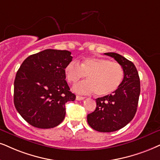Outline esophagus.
<instances>
[{"instance_id": "esophagus-1", "label": "esophagus", "mask_w": 160, "mask_h": 160, "mask_svg": "<svg viewBox=\"0 0 160 160\" xmlns=\"http://www.w3.org/2000/svg\"><path fill=\"white\" fill-rule=\"evenodd\" d=\"M84 99H85L84 97L79 96V95H77V96H76V100H84Z\"/></svg>"}]
</instances>
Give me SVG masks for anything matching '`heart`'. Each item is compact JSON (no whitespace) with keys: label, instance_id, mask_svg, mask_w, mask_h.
I'll return each mask as SVG.
<instances>
[{"label":"heart","instance_id":"obj_1","mask_svg":"<svg viewBox=\"0 0 160 160\" xmlns=\"http://www.w3.org/2000/svg\"><path fill=\"white\" fill-rule=\"evenodd\" d=\"M64 72L70 83H76L86 75L88 80L74 86V92L83 94L95 92L99 97L115 92L124 78V69L121 64L103 58H87L80 64L72 60L66 66Z\"/></svg>","mask_w":160,"mask_h":160}]
</instances>
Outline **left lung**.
<instances>
[{
  "label": "left lung",
  "mask_w": 160,
  "mask_h": 160,
  "mask_svg": "<svg viewBox=\"0 0 160 160\" xmlns=\"http://www.w3.org/2000/svg\"><path fill=\"white\" fill-rule=\"evenodd\" d=\"M105 54L121 64L124 69V78L120 86L112 94L96 99V109L88 114L87 121L94 130L112 132L125 127L134 118L140 94V81L132 62L114 52Z\"/></svg>",
  "instance_id": "8db88e82"
}]
</instances>
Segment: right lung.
<instances>
[{
	"mask_svg": "<svg viewBox=\"0 0 160 160\" xmlns=\"http://www.w3.org/2000/svg\"><path fill=\"white\" fill-rule=\"evenodd\" d=\"M66 50L46 49L23 62L14 82V104L32 126L52 128L62 122L65 105L75 100L70 92L64 69L72 60Z\"/></svg>",
	"mask_w": 160,
	"mask_h": 160,
	"instance_id": "add662e5",
	"label": "right lung"
}]
</instances>
